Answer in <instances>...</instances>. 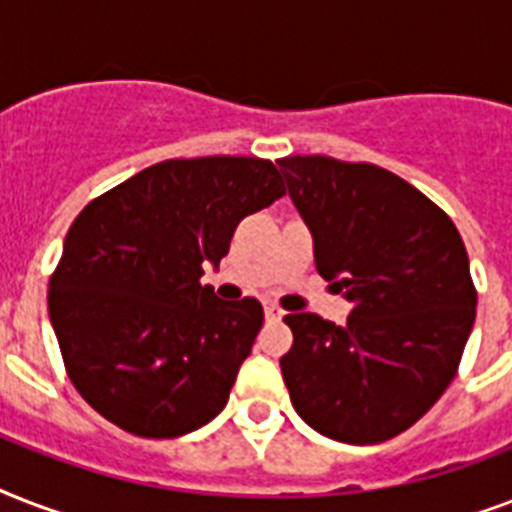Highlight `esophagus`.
Segmentation results:
<instances>
[{"mask_svg": "<svg viewBox=\"0 0 512 512\" xmlns=\"http://www.w3.org/2000/svg\"><path fill=\"white\" fill-rule=\"evenodd\" d=\"M281 316H284V311H281V308H276V305H265V319L281 321Z\"/></svg>", "mask_w": 512, "mask_h": 512, "instance_id": "34e87169", "label": "esophagus"}]
</instances>
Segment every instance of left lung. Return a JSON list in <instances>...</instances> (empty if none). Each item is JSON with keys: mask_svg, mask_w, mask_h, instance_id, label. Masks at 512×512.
I'll return each mask as SVG.
<instances>
[{"mask_svg": "<svg viewBox=\"0 0 512 512\" xmlns=\"http://www.w3.org/2000/svg\"><path fill=\"white\" fill-rule=\"evenodd\" d=\"M313 236L316 271L353 303L345 327L292 313L281 374L297 414L342 444H380L436 404L476 321L460 231L414 185L374 164L279 159Z\"/></svg>", "mask_w": 512, "mask_h": 512, "instance_id": "left-lung-1", "label": "left lung"}]
</instances>
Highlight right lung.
I'll use <instances>...</instances> for the list:
<instances>
[{
	"instance_id": "add662e5",
	"label": "right lung",
	"mask_w": 512,
	"mask_h": 512,
	"mask_svg": "<svg viewBox=\"0 0 512 512\" xmlns=\"http://www.w3.org/2000/svg\"><path fill=\"white\" fill-rule=\"evenodd\" d=\"M284 196L255 156L170 159L90 201L50 279V324L82 398L127 433L175 438L228 404L263 327L255 297L201 284L236 225Z\"/></svg>"
}]
</instances>
